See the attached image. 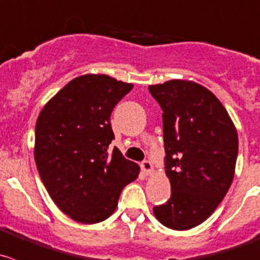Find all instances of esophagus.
<instances>
[{
    "label": "esophagus",
    "instance_id": "esophagus-1",
    "mask_svg": "<svg viewBox=\"0 0 260 260\" xmlns=\"http://www.w3.org/2000/svg\"><path fill=\"white\" fill-rule=\"evenodd\" d=\"M141 169H142V171L146 174V175H150V174H152V170H153L152 164L147 160L143 161V162L141 164Z\"/></svg>",
    "mask_w": 260,
    "mask_h": 260
}]
</instances>
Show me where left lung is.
<instances>
[{
    "label": "left lung",
    "instance_id": "8db88e82",
    "mask_svg": "<svg viewBox=\"0 0 260 260\" xmlns=\"http://www.w3.org/2000/svg\"><path fill=\"white\" fill-rule=\"evenodd\" d=\"M162 109L165 173L171 197L153 215L173 230L207 220L222 202L235 175L238 132L220 100L202 85L170 80L150 85Z\"/></svg>",
    "mask_w": 260,
    "mask_h": 260
}]
</instances>
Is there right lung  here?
Masks as SVG:
<instances>
[{
	"mask_svg": "<svg viewBox=\"0 0 260 260\" xmlns=\"http://www.w3.org/2000/svg\"><path fill=\"white\" fill-rule=\"evenodd\" d=\"M132 84L108 75H82L60 89L40 112L34 158L57 207L80 223H98L114 213L123 188L140 166L117 147L110 114Z\"/></svg>",
	"mask_w": 260,
	"mask_h": 260,
	"instance_id": "right-lung-1",
	"label": "right lung"
}]
</instances>
